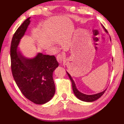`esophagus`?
<instances>
[{"mask_svg":"<svg viewBox=\"0 0 124 124\" xmlns=\"http://www.w3.org/2000/svg\"><path fill=\"white\" fill-rule=\"evenodd\" d=\"M64 58V56L63 54H58L57 56V60L59 63H62Z\"/></svg>","mask_w":124,"mask_h":124,"instance_id":"34e87169","label":"esophagus"}]
</instances>
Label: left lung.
<instances>
[{"instance_id": "1", "label": "left lung", "mask_w": 124, "mask_h": 124, "mask_svg": "<svg viewBox=\"0 0 124 124\" xmlns=\"http://www.w3.org/2000/svg\"><path fill=\"white\" fill-rule=\"evenodd\" d=\"M102 26L103 29H104L105 32L106 33H108V31H107V29L105 28V27L103 26L102 24ZM67 74H68L69 78H70V80L72 81V88H73V92H74V95L75 96L79 99L80 100L83 101L84 102H93L97 100L98 98H100L101 96L103 95V93H104V92L106 91V90H104L103 91L101 92L100 93H97L96 94H93V95H86V94H84L81 92L80 91H79L78 90L76 87V85H75V84L74 83V80H73L72 77L70 76V75L69 74V73L66 72Z\"/></svg>"}]
</instances>
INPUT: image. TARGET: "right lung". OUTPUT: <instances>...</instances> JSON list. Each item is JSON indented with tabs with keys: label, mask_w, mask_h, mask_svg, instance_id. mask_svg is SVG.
Instances as JSON below:
<instances>
[{
	"label": "right lung",
	"mask_w": 124,
	"mask_h": 124,
	"mask_svg": "<svg viewBox=\"0 0 124 124\" xmlns=\"http://www.w3.org/2000/svg\"><path fill=\"white\" fill-rule=\"evenodd\" d=\"M30 18L23 22L12 37L10 49L11 70L23 95L35 104H43L51 100L55 93L52 75L58 63L54 56L40 52L34 57L27 58L17 49L30 24Z\"/></svg>",
	"instance_id": "obj_1"
}]
</instances>
